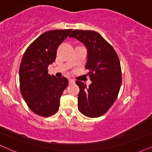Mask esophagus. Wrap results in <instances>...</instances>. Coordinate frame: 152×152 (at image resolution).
I'll list each match as a JSON object with an SVG mask.
<instances>
[{"label": "esophagus", "mask_w": 152, "mask_h": 152, "mask_svg": "<svg viewBox=\"0 0 152 152\" xmlns=\"http://www.w3.org/2000/svg\"><path fill=\"white\" fill-rule=\"evenodd\" d=\"M75 83L74 80L72 79V78H69V85H72V84H74Z\"/></svg>", "instance_id": "obj_1"}]
</instances>
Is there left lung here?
Wrapping results in <instances>:
<instances>
[{
	"label": "left lung",
	"mask_w": 152,
	"mask_h": 152,
	"mask_svg": "<svg viewBox=\"0 0 152 152\" xmlns=\"http://www.w3.org/2000/svg\"><path fill=\"white\" fill-rule=\"evenodd\" d=\"M69 37L83 43L87 48L86 69L92 81L89 87L80 80L78 110L88 117L105 114L116 100L122 85V71L118 56L113 46L97 32L74 30Z\"/></svg>",
	"instance_id": "8db88e82"
}]
</instances>
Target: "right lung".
I'll return each instance as SVG.
<instances>
[{
    "instance_id": "obj_1",
    "label": "right lung",
    "mask_w": 152,
    "mask_h": 152,
    "mask_svg": "<svg viewBox=\"0 0 152 152\" xmlns=\"http://www.w3.org/2000/svg\"><path fill=\"white\" fill-rule=\"evenodd\" d=\"M54 30L44 32L28 46L19 68L20 90L32 112L42 117L55 114L60 99L68 86L65 77L48 74V66L55 62L56 50L72 32Z\"/></svg>"
}]
</instances>
